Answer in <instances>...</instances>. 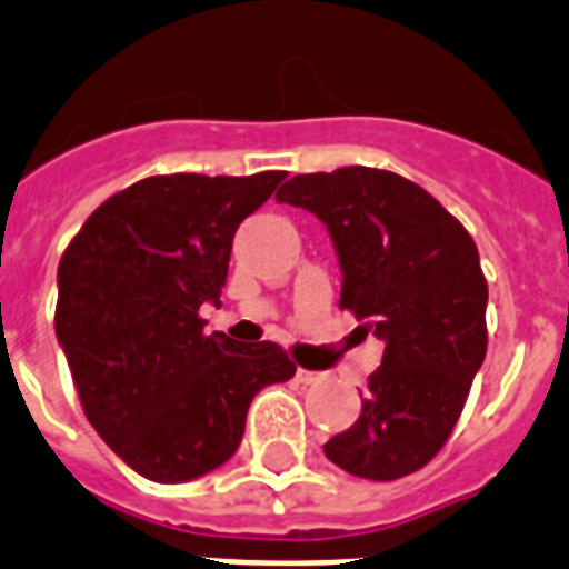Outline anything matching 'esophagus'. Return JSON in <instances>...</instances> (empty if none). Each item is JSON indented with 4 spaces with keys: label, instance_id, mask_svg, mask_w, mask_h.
Segmentation results:
<instances>
[{
    "label": "esophagus",
    "instance_id": "obj_1",
    "mask_svg": "<svg viewBox=\"0 0 569 569\" xmlns=\"http://www.w3.org/2000/svg\"><path fill=\"white\" fill-rule=\"evenodd\" d=\"M295 379L301 381V385H313V381H319L322 376H319V372H313V370H298V372H295Z\"/></svg>",
    "mask_w": 569,
    "mask_h": 569
}]
</instances>
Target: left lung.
<instances>
[{
	"label": "left lung",
	"instance_id": "8db88e82",
	"mask_svg": "<svg viewBox=\"0 0 569 569\" xmlns=\"http://www.w3.org/2000/svg\"><path fill=\"white\" fill-rule=\"evenodd\" d=\"M277 202L322 220L340 307L385 342L361 418L325 445L333 466L397 480L436 457L487 358V277L475 238L415 181L372 167L295 176Z\"/></svg>",
	"mask_w": 569,
	"mask_h": 569
}]
</instances>
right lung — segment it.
Returning a JSON list of instances; mask_svg holds the SVG:
<instances>
[{
    "instance_id": "add662e5",
    "label": "right lung",
    "mask_w": 569,
    "mask_h": 569,
    "mask_svg": "<svg viewBox=\"0 0 569 569\" xmlns=\"http://www.w3.org/2000/svg\"><path fill=\"white\" fill-rule=\"evenodd\" d=\"M286 172L151 176L92 211L59 262L56 337L86 418L137 475L184 483L241 445L250 402L289 381L277 342L206 333L232 238Z\"/></svg>"
}]
</instances>
